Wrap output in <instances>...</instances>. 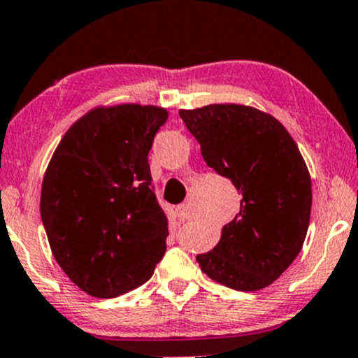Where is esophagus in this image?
Here are the masks:
<instances>
[{"instance_id":"obj_1","label":"esophagus","mask_w":358,"mask_h":358,"mask_svg":"<svg viewBox=\"0 0 358 358\" xmlns=\"http://www.w3.org/2000/svg\"><path fill=\"white\" fill-rule=\"evenodd\" d=\"M176 215H178V219L185 222V220H190L192 219V208L188 203H182L176 207Z\"/></svg>"}]
</instances>
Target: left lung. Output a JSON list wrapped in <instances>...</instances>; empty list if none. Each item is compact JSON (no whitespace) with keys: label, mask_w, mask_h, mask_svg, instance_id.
<instances>
[{"label":"left lung","mask_w":358,"mask_h":358,"mask_svg":"<svg viewBox=\"0 0 358 358\" xmlns=\"http://www.w3.org/2000/svg\"><path fill=\"white\" fill-rule=\"evenodd\" d=\"M208 166L242 193L219 244L196 256L213 281L237 291L273 285L296 259L311 213V178L298 145L268 113L242 104L180 109Z\"/></svg>","instance_id":"8db88e82"}]
</instances>
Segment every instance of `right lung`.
<instances>
[{
  "mask_svg": "<svg viewBox=\"0 0 358 358\" xmlns=\"http://www.w3.org/2000/svg\"><path fill=\"white\" fill-rule=\"evenodd\" d=\"M166 119L158 106H101L69 127L48 163L40 196L48 244L90 296L145 285L165 256L168 219L148 153Z\"/></svg>",
  "mask_w": 358,
  "mask_h": 358,
  "instance_id": "obj_1",
  "label": "right lung"
}]
</instances>
